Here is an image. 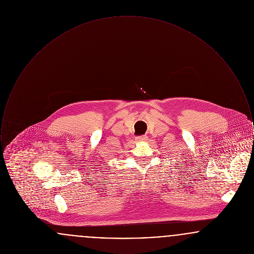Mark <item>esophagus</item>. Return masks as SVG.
<instances>
[{"instance_id":"esophagus-1","label":"esophagus","mask_w":254,"mask_h":254,"mask_svg":"<svg viewBox=\"0 0 254 254\" xmlns=\"http://www.w3.org/2000/svg\"><path fill=\"white\" fill-rule=\"evenodd\" d=\"M137 141H146L147 140V136L146 135H142V136H138L136 137Z\"/></svg>"}]
</instances>
